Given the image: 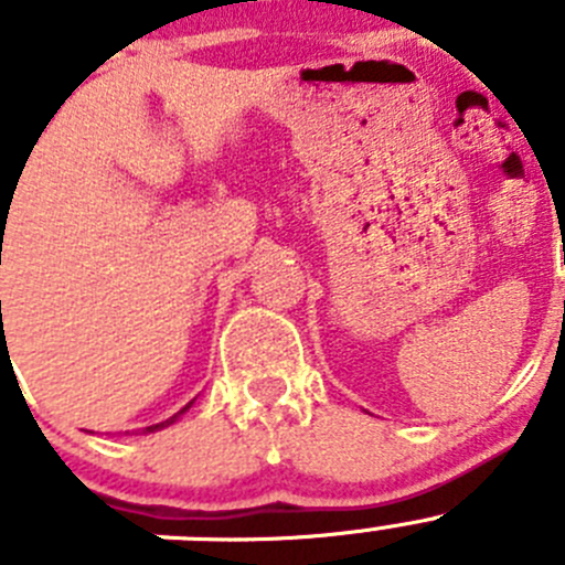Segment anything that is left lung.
Here are the masks:
<instances>
[{
  "label": "left lung",
  "mask_w": 565,
  "mask_h": 565,
  "mask_svg": "<svg viewBox=\"0 0 565 565\" xmlns=\"http://www.w3.org/2000/svg\"><path fill=\"white\" fill-rule=\"evenodd\" d=\"M563 309H565V307H563Z\"/></svg>",
  "instance_id": "8db88e82"
}]
</instances>
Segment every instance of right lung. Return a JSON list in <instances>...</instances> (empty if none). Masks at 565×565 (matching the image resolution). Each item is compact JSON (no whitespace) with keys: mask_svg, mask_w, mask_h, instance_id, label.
Wrapping results in <instances>:
<instances>
[{"mask_svg":"<svg viewBox=\"0 0 565 565\" xmlns=\"http://www.w3.org/2000/svg\"><path fill=\"white\" fill-rule=\"evenodd\" d=\"M186 409H189V407H183V409H181V413H178V415H183V413H186ZM178 415H172V418H170V420H163V424H156V426H147V431H152V429H161V426L172 424V420H175V418H178Z\"/></svg>","mask_w":565,"mask_h":565,"instance_id":"right-lung-1","label":"right lung"}]
</instances>
